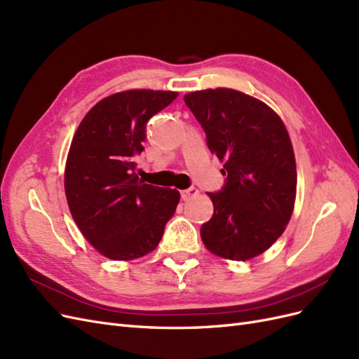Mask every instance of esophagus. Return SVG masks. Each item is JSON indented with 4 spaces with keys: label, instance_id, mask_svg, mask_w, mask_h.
Wrapping results in <instances>:
<instances>
[{
    "label": "esophagus",
    "instance_id": "obj_1",
    "mask_svg": "<svg viewBox=\"0 0 359 359\" xmlns=\"http://www.w3.org/2000/svg\"><path fill=\"white\" fill-rule=\"evenodd\" d=\"M198 194V189L197 188H188V189H183V191H180V197H182V200H189L191 197H194V196H197Z\"/></svg>",
    "mask_w": 359,
    "mask_h": 359
}]
</instances>
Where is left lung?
Here are the masks:
<instances>
[{
	"instance_id": "obj_1",
	"label": "left lung",
	"mask_w": 359,
	"mask_h": 359,
	"mask_svg": "<svg viewBox=\"0 0 359 359\" xmlns=\"http://www.w3.org/2000/svg\"><path fill=\"white\" fill-rule=\"evenodd\" d=\"M201 125L209 150L224 161L218 192H208L213 217L201 225L206 248L245 262L268 250L287 225L296 197V163L281 118L231 88L201 90L183 97Z\"/></svg>"
}]
</instances>
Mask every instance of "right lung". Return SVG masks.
Masks as SVG:
<instances>
[{
	"instance_id": "add662e5",
	"label": "right lung",
	"mask_w": 359,
	"mask_h": 359,
	"mask_svg": "<svg viewBox=\"0 0 359 359\" xmlns=\"http://www.w3.org/2000/svg\"><path fill=\"white\" fill-rule=\"evenodd\" d=\"M179 96L129 90L102 99L78 126L66 162L67 204L86 239L111 260H134L158 247L180 194L138 180L149 120Z\"/></svg>"
}]
</instances>
